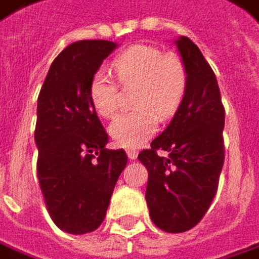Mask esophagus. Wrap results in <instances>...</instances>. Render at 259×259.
<instances>
[{
	"instance_id": "obj_1",
	"label": "esophagus",
	"mask_w": 259,
	"mask_h": 259,
	"mask_svg": "<svg viewBox=\"0 0 259 259\" xmlns=\"http://www.w3.org/2000/svg\"><path fill=\"white\" fill-rule=\"evenodd\" d=\"M127 157H129L130 160H135L138 157V151L136 150H127Z\"/></svg>"
}]
</instances>
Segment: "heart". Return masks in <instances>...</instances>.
Here are the masks:
<instances>
[{"label": "heart", "mask_w": 259, "mask_h": 259, "mask_svg": "<svg viewBox=\"0 0 259 259\" xmlns=\"http://www.w3.org/2000/svg\"><path fill=\"white\" fill-rule=\"evenodd\" d=\"M111 68L121 84L139 82L136 105L141 108L117 115L109 126V133L118 145L139 148L157 132L156 112L169 118L181 105L188 84L187 66L177 55H164L157 47L138 44L115 56ZM90 99L95 109L106 118L117 112L120 92L106 69H99L93 75Z\"/></svg>", "instance_id": "heart-1"}]
</instances>
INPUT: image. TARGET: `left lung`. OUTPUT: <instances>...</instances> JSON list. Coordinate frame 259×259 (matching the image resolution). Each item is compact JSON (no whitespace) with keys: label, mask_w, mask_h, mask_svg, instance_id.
<instances>
[{"label":"left lung","mask_w":259,"mask_h":259,"mask_svg":"<svg viewBox=\"0 0 259 259\" xmlns=\"http://www.w3.org/2000/svg\"><path fill=\"white\" fill-rule=\"evenodd\" d=\"M175 44L188 72L185 96L151 148L138 155L148 170L150 217L166 233H184L204 217L218 190L225 153V111L217 77L190 38L181 36Z\"/></svg>","instance_id":"left-lung-1"}]
</instances>
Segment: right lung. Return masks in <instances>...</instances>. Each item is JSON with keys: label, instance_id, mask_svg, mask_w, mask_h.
I'll return each instance as SVG.
<instances>
[{"label": "right lung", "instance_id": "add662e5", "mask_svg": "<svg viewBox=\"0 0 259 259\" xmlns=\"http://www.w3.org/2000/svg\"><path fill=\"white\" fill-rule=\"evenodd\" d=\"M106 39L69 44L53 60L36 106V174L50 218L85 234L105 220L124 150H108V133L90 99V82L114 49Z\"/></svg>", "mask_w": 259, "mask_h": 259}]
</instances>
